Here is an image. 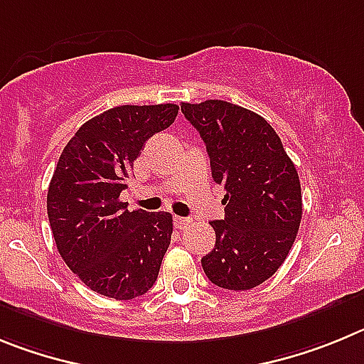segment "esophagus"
Returning <instances> with one entry per match:
<instances>
[{"instance_id":"34e87169","label":"esophagus","mask_w":364,"mask_h":364,"mask_svg":"<svg viewBox=\"0 0 364 364\" xmlns=\"http://www.w3.org/2000/svg\"><path fill=\"white\" fill-rule=\"evenodd\" d=\"M190 223H192V219L190 218H179V215H176L174 218V225H176V228H179V230H185V228H188Z\"/></svg>"}]
</instances>
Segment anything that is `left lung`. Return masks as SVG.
I'll use <instances>...</instances> for the list:
<instances>
[{"label":"left lung","instance_id":"1","mask_svg":"<svg viewBox=\"0 0 364 364\" xmlns=\"http://www.w3.org/2000/svg\"><path fill=\"white\" fill-rule=\"evenodd\" d=\"M181 112L210 156L225 188V219L212 221L215 247L201 259L206 277L227 290L264 283L287 259L303 201L292 159L264 117L221 100L183 103Z\"/></svg>","mask_w":364,"mask_h":364}]
</instances>
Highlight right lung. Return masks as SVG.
<instances>
[{
  "mask_svg": "<svg viewBox=\"0 0 364 364\" xmlns=\"http://www.w3.org/2000/svg\"><path fill=\"white\" fill-rule=\"evenodd\" d=\"M178 110L114 107L81 125L61 152L47 194L52 235L67 267L101 296L134 299L158 279L172 215L129 212L119 194L146 139L168 129Z\"/></svg>",
  "mask_w": 364,
  "mask_h": 364,
  "instance_id": "add662e5",
  "label": "right lung"
}]
</instances>
